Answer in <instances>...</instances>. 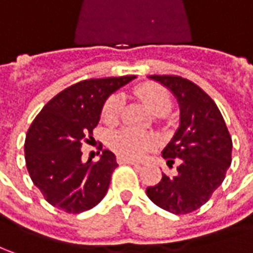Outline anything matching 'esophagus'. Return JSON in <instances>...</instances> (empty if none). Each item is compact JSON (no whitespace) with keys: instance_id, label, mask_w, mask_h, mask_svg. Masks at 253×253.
<instances>
[{"instance_id":"esophagus-1","label":"esophagus","mask_w":253,"mask_h":253,"mask_svg":"<svg viewBox=\"0 0 253 253\" xmlns=\"http://www.w3.org/2000/svg\"><path fill=\"white\" fill-rule=\"evenodd\" d=\"M117 162H119L120 165H134V166L139 165L137 162H134V160H131V159H126V157H119Z\"/></svg>"}]
</instances>
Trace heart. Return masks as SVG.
Segmentation results:
<instances>
[{"label": "heart", "instance_id": "b5f03b06", "mask_svg": "<svg viewBox=\"0 0 253 253\" xmlns=\"http://www.w3.org/2000/svg\"><path fill=\"white\" fill-rule=\"evenodd\" d=\"M136 96L144 103V106L156 116H166L171 109V96L168 88L156 83H146L136 88ZM123 110V100L119 94L110 96L103 104L101 117L106 123H114ZM155 144L152 136L134 131L130 128H122L113 131L109 136V146L119 156L126 159H140Z\"/></svg>", "mask_w": 253, "mask_h": 253}]
</instances>
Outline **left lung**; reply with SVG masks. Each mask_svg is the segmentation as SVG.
Masks as SVG:
<instances>
[{
	"label": "left lung",
	"mask_w": 253,
	"mask_h": 253,
	"mask_svg": "<svg viewBox=\"0 0 253 253\" xmlns=\"http://www.w3.org/2000/svg\"><path fill=\"white\" fill-rule=\"evenodd\" d=\"M170 88L180 106V126L163 149L168 166L162 180L146 193L159 208L186 215L211 199L222 185L232 162V137L216 103L198 84L180 76H150Z\"/></svg>",
	"instance_id": "8db88e82"
}]
</instances>
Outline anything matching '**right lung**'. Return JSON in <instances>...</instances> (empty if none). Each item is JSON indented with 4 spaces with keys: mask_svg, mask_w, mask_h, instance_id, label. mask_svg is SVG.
<instances>
[{
    "mask_svg": "<svg viewBox=\"0 0 253 253\" xmlns=\"http://www.w3.org/2000/svg\"><path fill=\"white\" fill-rule=\"evenodd\" d=\"M134 76L90 79L54 96L27 131L24 152L33 183L44 199L67 213H82L101 201L110 185L116 156L103 150L100 160L84 163L82 146L100 122L106 98Z\"/></svg>",
    "mask_w": 253,
    "mask_h": 253,
    "instance_id": "right-lung-1",
    "label": "right lung"
}]
</instances>
